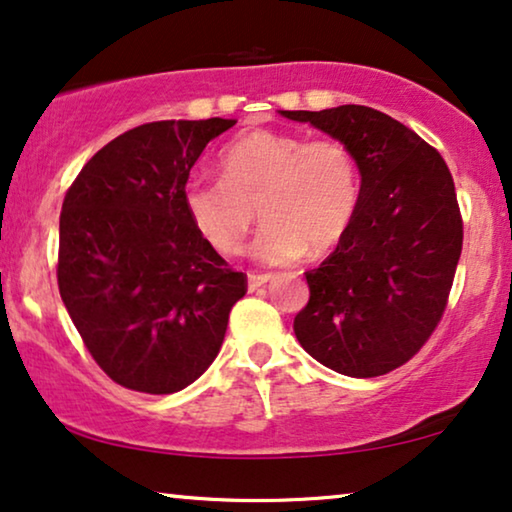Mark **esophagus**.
<instances>
[{
	"label": "esophagus",
	"instance_id": "1",
	"mask_svg": "<svg viewBox=\"0 0 512 512\" xmlns=\"http://www.w3.org/2000/svg\"><path fill=\"white\" fill-rule=\"evenodd\" d=\"M272 279V275H256V272H251V275L247 277V284H249V291H256L261 289L263 284H268Z\"/></svg>",
	"mask_w": 512,
	"mask_h": 512
}]
</instances>
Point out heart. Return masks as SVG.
Here are the masks:
<instances>
[{
    "mask_svg": "<svg viewBox=\"0 0 512 512\" xmlns=\"http://www.w3.org/2000/svg\"><path fill=\"white\" fill-rule=\"evenodd\" d=\"M219 167L221 179H188L181 200L202 240L223 256L244 249L256 207L265 223L251 254L268 265L335 249L359 207V163L338 139L251 130L223 146Z\"/></svg>",
    "mask_w": 512,
    "mask_h": 512,
    "instance_id": "heart-1",
    "label": "heart"
}]
</instances>
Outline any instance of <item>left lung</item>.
<instances>
[{"label": "left lung", "instance_id": "obj_1", "mask_svg": "<svg viewBox=\"0 0 512 512\" xmlns=\"http://www.w3.org/2000/svg\"><path fill=\"white\" fill-rule=\"evenodd\" d=\"M282 116L347 144L361 172L352 226L305 272L310 300L293 331L335 373L387 375L422 349L445 312L464 242L452 174L417 132L377 109L342 104Z\"/></svg>", "mask_w": 512, "mask_h": 512}]
</instances>
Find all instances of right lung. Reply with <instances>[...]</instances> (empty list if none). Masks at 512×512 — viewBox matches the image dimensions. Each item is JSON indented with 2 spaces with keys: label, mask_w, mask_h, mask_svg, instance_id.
Instances as JSON below:
<instances>
[{
  "label": "right lung",
  "mask_w": 512,
  "mask_h": 512,
  "mask_svg": "<svg viewBox=\"0 0 512 512\" xmlns=\"http://www.w3.org/2000/svg\"><path fill=\"white\" fill-rule=\"evenodd\" d=\"M237 121H156L102 146L60 214L58 286L88 352L144 394L193 384L219 354L247 275L202 240L181 191L205 146Z\"/></svg>",
  "instance_id": "add662e5"
}]
</instances>
